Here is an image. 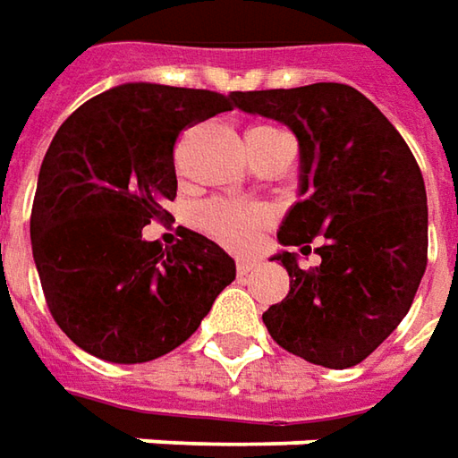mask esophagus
<instances>
[{"instance_id":"esophagus-1","label":"esophagus","mask_w":458,"mask_h":458,"mask_svg":"<svg viewBox=\"0 0 458 458\" xmlns=\"http://www.w3.org/2000/svg\"><path fill=\"white\" fill-rule=\"evenodd\" d=\"M257 267H259L257 259H236V272H239V275H250Z\"/></svg>"}]
</instances>
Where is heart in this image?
<instances>
[{"label":"heart","mask_w":458,"mask_h":458,"mask_svg":"<svg viewBox=\"0 0 458 458\" xmlns=\"http://www.w3.org/2000/svg\"><path fill=\"white\" fill-rule=\"evenodd\" d=\"M277 131L272 125H257L251 128L247 136L254 133H269ZM199 224L201 229L219 239L226 247L234 250H247L254 244V239L259 234L262 224H265V214L259 208L250 207H234V204H222V201H211L199 208Z\"/></svg>","instance_id":"b5f03b06"}]
</instances>
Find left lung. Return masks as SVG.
Returning <instances> with one entry per match:
<instances>
[{
    "label": "left lung",
    "instance_id": "8db88e82",
    "mask_svg": "<svg viewBox=\"0 0 458 458\" xmlns=\"http://www.w3.org/2000/svg\"><path fill=\"white\" fill-rule=\"evenodd\" d=\"M244 113L284 123L300 140V193L279 226L275 259L290 293L262 315L279 348L325 368L365 360L406 318L428 262L421 168L406 140L363 93L343 82L232 93Z\"/></svg>",
    "mask_w": 458,
    "mask_h": 458
}]
</instances>
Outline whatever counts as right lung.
Segmentation results:
<instances>
[{
    "mask_svg": "<svg viewBox=\"0 0 458 458\" xmlns=\"http://www.w3.org/2000/svg\"><path fill=\"white\" fill-rule=\"evenodd\" d=\"M234 107L232 95L125 82L80 106L52 138L30 236L45 302L78 348L110 363L161 358L196 333L234 259L181 229L161 247L143 226L168 222L181 131Z\"/></svg>",
    "mask_w": 458,
    "mask_h": 458,
    "instance_id": "add662e5",
    "label": "right lung"
}]
</instances>
